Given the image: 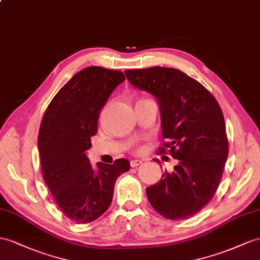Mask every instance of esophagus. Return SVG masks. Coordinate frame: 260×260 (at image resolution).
Returning <instances> with one entry per match:
<instances>
[{
  "instance_id": "esophagus-1",
  "label": "esophagus",
  "mask_w": 260,
  "mask_h": 260,
  "mask_svg": "<svg viewBox=\"0 0 260 260\" xmlns=\"http://www.w3.org/2000/svg\"><path fill=\"white\" fill-rule=\"evenodd\" d=\"M142 160H138V159H135V160H131V167L135 168V167H138L139 165H142Z\"/></svg>"
}]
</instances>
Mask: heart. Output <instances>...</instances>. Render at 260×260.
<instances>
[{
  "instance_id": "obj_1",
  "label": "heart",
  "mask_w": 260,
  "mask_h": 260,
  "mask_svg": "<svg viewBox=\"0 0 260 260\" xmlns=\"http://www.w3.org/2000/svg\"><path fill=\"white\" fill-rule=\"evenodd\" d=\"M142 150V148H137V151H141Z\"/></svg>"
}]
</instances>
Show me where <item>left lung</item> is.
<instances>
[{"instance_id":"left-lung-1","label":"left lung","mask_w":260,"mask_h":260,"mask_svg":"<svg viewBox=\"0 0 260 260\" xmlns=\"http://www.w3.org/2000/svg\"><path fill=\"white\" fill-rule=\"evenodd\" d=\"M128 81L154 95L160 106L158 152L179 164L146 189L148 201L168 219L189 218L214 197L229 156L223 112L216 99L184 72L165 67L126 70ZM158 162L157 159H154Z\"/></svg>"}]
</instances>
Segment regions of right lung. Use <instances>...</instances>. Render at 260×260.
<instances>
[{"label":"right lung","instance_id":"obj_1","mask_svg":"<svg viewBox=\"0 0 260 260\" xmlns=\"http://www.w3.org/2000/svg\"><path fill=\"white\" fill-rule=\"evenodd\" d=\"M125 80L122 71L88 67L76 73L51 100L38 133L45 183L63 214L76 223H91L112 203L116 179L129 161L93 167L85 150L98 132L100 111Z\"/></svg>","mask_w":260,"mask_h":260}]
</instances>
